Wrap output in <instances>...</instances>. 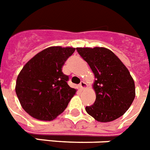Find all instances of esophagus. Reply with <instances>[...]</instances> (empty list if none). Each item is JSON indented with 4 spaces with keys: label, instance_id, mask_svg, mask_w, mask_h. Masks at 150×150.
<instances>
[{
    "label": "esophagus",
    "instance_id": "1",
    "mask_svg": "<svg viewBox=\"0 0 150 150\" xmlns=\"http://www.w3.org/2000/svg\"><path fill=\"white\" fill-rule=\"evenodd\" d=\"M79 88H80V89H81V90H83V89L86 88L87 84L85 82V81H81V82L80 83V85H79Z\"/></svg>",
    "mask_w": 150,
    "mask_h": 150
}]
</instances>
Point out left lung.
Returning a JSON list of instances; mask_svg holds the SVG:
<instances>
[{"label": "left lung", "mask_w": 150, "mask_h": 150, "mask_svg": "<svg viewBox=\"0 0 150 150\" xmlns=\"http://www.w3.org/2000/svg\"><path fill=\"white\" fill-rule=\"evenodd\" d=\"M94 75L96 100L85 108L98 122H110L124 115L135 98V84L129 70L119 58L104 47H78Z\"/></svg>", "instance_id": "obj_1"}]
</instances>
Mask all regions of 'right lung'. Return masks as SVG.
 <instances>
[{
    "label": "right lung",
    "mask_w": 150,
    "mask_h": 150,
    "mask_svg": "<svg viewBox=\"0 0 150 150\" xmlns=\"http://www.w3.org/2000/svg\"><path fill=\"white\" fill-rule=\"evenodd\" d=\"M75 48L50 46L35 55L19 73L15 91L23 110L40 120H52L77 90L68 85L62 66Z\"/></svg>",
    "instance_id": "obj_1"
}]
</instances>
